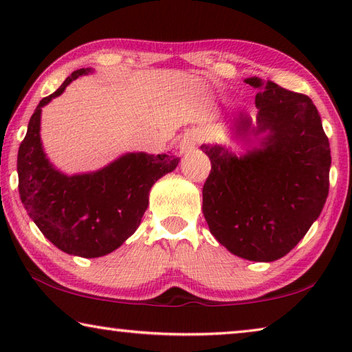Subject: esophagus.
Here are the masks:
<instances>
[{
	"label": "esophagus",
	"instance_id": "34e87169",
	"mask_svg": "<svg viewBox=\"0 0 352 352\" xmlns=\"http://www.w3.org/2000/svg\"><path fill=\"white\" fill-rule=\"evenodd\" d=\"M199 141H200L199 133L194 132V130H188V132L182 136L180 144H178L180 153H188L190 151H194L195 146L199 144Z\"/></svg>",
	"mask_w": 352,
	"mask_h": 352
}]
</instances>
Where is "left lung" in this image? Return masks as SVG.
<instances>
[{"mask_svg": "<svg viewBox=\"0 0 352 352\" xmlns=\"http://www.w3.org/2000/svg\"><path fill=\"white\" fill-rule=\"evenodd\" d=\"M245 82L258 90L256 127L239 113L236 133L265 136L242 157L217 144L201 146L211 160L201 210L211 234L228 252L272 262L305 237L323 210L331 148L311 98L259 77Z\"/></svg>", "mask_w": 352, "mask_h": 352, "instance_id": "8db88e82", "label": "left lung"}]
</instances>
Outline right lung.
I'll return each instance as SVG.
<instances>
[{"instance_id":"1","label":"right lung","mask_w":352,"mask_h":352,"mask_svg":"<svg viewBox=\"0 0 352 352\" xmlns=\"http://www.w3.org/2000/svg\"><path fill=\"white\" fill-rule=\"evenodd\" d=\"M82 68L40 100L16 158L23 205L38 230L62 252L99 258L121 247L141 223L153 183L177 168L170 153H126L90 174L65 175L47 162L40 141L41 107L65 91Z\"/></svg>"}]
</instances>
